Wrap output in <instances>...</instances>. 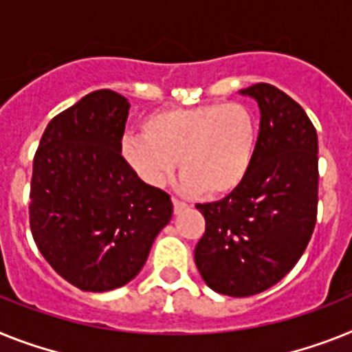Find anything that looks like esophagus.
Returning a JSON list of instances; mask_svg holds the SVG:
<instances>
[{"mask_svg":"<svg viewBox=\"0 0 352 352\" xmlns=\"http://www.w3.org/2000/svg\"><path fill=\"white\" fill-rule=\"evenodd\" d=\"M186 208H188V204L182 202V200H179V199H173V211H175V214L182 212Z\"/></svg>","mask_w":352,"mask_h":352,"instance_id":"esophagus-1","label":"esophagus"}]
</instances>
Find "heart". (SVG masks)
<instances>
[{
	"label": "heart",
	"instance_id": "1",
	"mask_svg": "<svg viewBox=\"0 0 352 352\" xmlns=\"http://www.w3.org/2000/svg\"><path fill=\"white\" fill-rule=\"evenodd\" d=\"M141 131L121 140V157L153 188L164 184L181 164L186 193H232L258 153L259 118L241 102L162 109L144 118Z\"/></svg>",
	"mask_w": 352,
	"mask_h": 352
}]
</instances>
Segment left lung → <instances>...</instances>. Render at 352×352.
<instances>
[{"mask_svg":"<svg viewBox=\"0 0 352 352\" xmlns=\"http://www.w3.org/2000/svg\"><path fill=\"white\" fill-rule=\"evenodd\" d=\"M241 94L258 102L259 144L243 184L226 199L197 204L206 232L195 265L211 290L249 297L295 267L317 221L318 140L299 103L270 84Z\"/></svg>","mask_w":352,"mask_h":352,"instance_id":"8db88e82","label":"left lung"}]
</instances>
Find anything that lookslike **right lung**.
I'll use <instances>...</instances> for the list:
<instances>
[{
    "label": "right lung",
    "mask_w": 352,
    "mask_h": 352,
    "mask_svg": "<svg viewBox=\"0 0 352 352\" xmlns=\"http://www.w3.org/2000/svg\"><path fill=\"white\" fill-rule=\"evenodd\" d=\"M129 109L111 89L85 94L50 121L34 157L32 236L53 270L84 292L132 281L173 214L170 195L121 157Z\"/></svg>",
    "instance_id": "add662e5"
}]
</instances>
